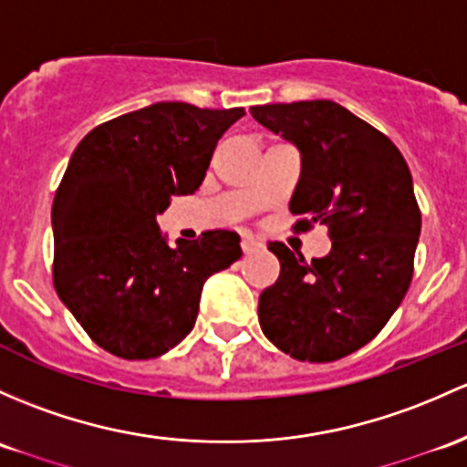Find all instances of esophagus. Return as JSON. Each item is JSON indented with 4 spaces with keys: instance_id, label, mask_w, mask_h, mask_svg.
I'll use <instances>...</instances> for the list:
<instances>
[{
    "instance_id": "obj_1",
    "label": "esophagus",
    "mask_w": 467,
    "mask_h": 467,
    "mask_svg": "<svg viewBox=\"0 0 467 467\" xmlns=\"http://www.w3.org/2000/svg\"><path fill=\"white\" fill-rule=\"evenodd\" d=\"M262 246H264V244L259 242V239L254 237V234H244V239H242L244 253H254V250H259Z\"/></svg>"
}]
</instances>
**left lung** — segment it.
I'll return each instance as SVG.
<instances>
[{"label":"left lung","mask_w":467,"mask_h":467,"mask_svg":"<svg viewBox=\"0 0 467 467\" xmlns=\"http://www.w3.org/2000/svg\"><path fill=\"white\" fill-rule=\"evenodd\" d=\"M302 161L293 214L327 223L331 250L304 262L284 244L277 282L259 296L268 340L297 360L331 362L371 342L400 306L420 237L410 168L385 134L333 100L250 107Z\"/></svg>","instance_id":"obj_1"}]
</instances>
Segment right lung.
Returning <instances> with one entry per match:
<instances>
[{"label": "right lung", "instance_id": "right-lung-1", "mask_svg": "<svg viewBox=\"0 0 467 467\" xmlns=\"http://www.w3.org/2000/svg\"><path fill=\"white\" fill-rule=\"evenodd\" d=\"M242 116V107L154 102L98 125L73 151L51 210L53 284L102 349L127 360L174 349L210 275L242 257L233 230L170 246L156 223L171 196L199 190L217 140Z\"/></svg>", "mask_w": 467, "mask_h": 467}]
</instances>
